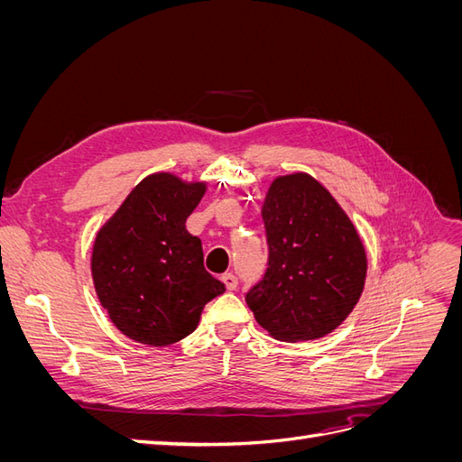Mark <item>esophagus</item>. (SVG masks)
<instances>
[{"label": "esophagus", "mask_w": 462, "mask_h": 462, "mask_svg": "<svg viewBox=\"0 0 462 462\" xmlns=\"http://www.w3.org/2000/svg\"><path fill=\"white\" fill-rule=\"evenodd\" d=\"M221 282L226 283V287H227L229 291H235L236 285H239V282H236V277H235L233 273H223V275H221Z\"/></svg>", "instance_id": "1"}]
</instances>
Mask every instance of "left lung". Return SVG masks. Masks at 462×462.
<instances>
[{
  "label": "left lung",
  "instance_id": "1",
  "mask_svg": "<svg viewBox=\"0 0 462 462\" xmlns=\"http://www.w3.org/2000/svg\"><path fill=\"white\" fill-rule=\"evenodd\" d=\"M270 260L246 304L279 341H312L337 329L366 283L362 236L339 202L304 171L272 180L262 204Z\"/></svg>",
  "mask_w": 462,
  "mask_h": 462
}]
</instances>
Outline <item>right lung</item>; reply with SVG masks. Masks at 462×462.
Here are the masks:
<instances>
[{"mask_svg":"<svg viewBox=\"0 0 462 462\" xmlns=\"http://www.w3.org/2000/svg\"><path fill=\"white\" fill-rule=\"evenodd\" d=\"M206 190V180L156 171L97 229L92 282L125 337L150 346L185 339L199 328L204 306L226 291L204 270L202 241L187 231Z\"/></svg>","mask_w":462,"mask_h":462,"instance_id":"right-lung-1","label":"right lung"}]
</instances>
